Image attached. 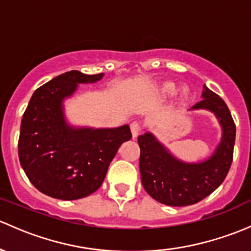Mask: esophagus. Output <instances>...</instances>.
I'll return each mask as SVG.
<instances>
[{
	"instance_id": "1",
	"label": "esophagus",
	"mask_w": 251,
	"mask_h": 251,
	"mask_svg": "<svg viewBox=\"0 0 251 251\" xmlns=\"http://www.w3.org/2000/svg\"><path fill=\"white\" fill-rule=\"evenodd\" d=\"M130 127H131V133H132V137L133 138H136V137L139 134V132L142 131L141 124L137 123V121H133V123H131Z\"/></svg>"
}]
</instances>
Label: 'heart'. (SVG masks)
<instances>
[{
  "mask_svg": "<svg viewBox=\"0 0 251 251\" xmlns=\"http://www.w3.org/2000/svg\"><path fill=\"white\" fill-rule=\"evenodd\" d=\"M176 91V84L172 83V81H165V83L161 84L159 89L160 95H162V96H171V95H173ZM186 94H188V91L186 90L181 91V95H183V96H186Z\"/></svg>",
  "mask_w": 251,
  "mask_h": 251,
  "instance_id": "b5f03b06",
  "label": "heart"
}]
</instances>
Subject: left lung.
I'll return each mask as SVG.
<instances>
[{
	"label": "left lung",
	"mask_w": 251,
	"mask_h": 251,
	"mask_svg": "<svg viewBox=\"0 0 251 251\" xmlns=\"http://www.w3.org/2000/svg\"><path fill=\"white\" fill-rule=\"evenodd\" d=\"M202 97L191 110H210L223 127L221 142L209 159L197 163L183 162L151 133L138 137L142 184L152 199L163 204L184 207L202 201L221 185L230 171L236 139V125L230 109L219 95L205 85Z\"/></svg>",
	"instance_id": "left-lung-1"
}]
</instances>
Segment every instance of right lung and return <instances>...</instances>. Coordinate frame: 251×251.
Returning a JSON list of instances; mask_svg holds the SVG:
<instances>
[{"mask_svg": "<svg viewBox=\"0 0 251 251\" xmlns=\"http://www.w3.org/2000/svg\"><path fill=\"white\" fill-rule=\"evenodd\" d=\"M103 77L71 71L33 92L20 125V165L37 190L54 199H83L102 185L109 163L121 144L130 141V126L117 128L72 127L63 115L62 101L78 84Z\"/></svg>", "mask_w": 251, "mask_h": 251, "instance_id": "right-lung-1", "label": "right lung"}]
</instances>
